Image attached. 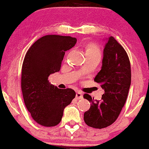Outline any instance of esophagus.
<instances>
[{
	"label": "esophagus",
	"mask_w": 149,
	"mask_h": 149,
	"mask_svg": "<svg viewBox=\"0 0 149 149\" xmlns=\"http://www.w3.org/2000/svg\"><path fill=\"white\" fill-rule=\"evenodd\" d=\"M76 98L77 100H81V99H83V94H82L80 92H77Z\"/></svg>",
	"instance_id": "obj_1"
}]
</instances>
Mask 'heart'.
<instances>
[{
	"label": "heart",
	"instance_id": "heart-1",
	"mask_svg": "<svg viewBox=\"0 0 149 149\" xmlns=\"http://www.w3.org/2000/svg\"><path fill=\"white\" fill-rule=\"evenodd\" d=\"M85 49H86V55H100L101 54L100 46L95 42H90L87 44Z\"/></svg>",
	"mask_w": 149,
	"mask_h": 149
}]
</instances>
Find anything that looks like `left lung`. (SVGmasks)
Listing matches in <instances>:
<instances>
[{
	"instance_id": "obj_1",
	"label": "left lung",
	"mask_w": 149,
	"mask_h": 149,
	"mask_svg": "<svg viewBox=\"0 0 149 149\" xmlns=\"http://www.w3.org/2000/svg\"><path fill=\"white\" fill-rule=\"evenodd\" d=\"M104 90L100 101L88 94L83 97L91 102L85 112V123L96 129L107 127L113 123L120 113L127 100L131 84V66L129 57L113 36L109 38L104 49L102 69L95 78Z\"/></svg>"
}]
</instances>
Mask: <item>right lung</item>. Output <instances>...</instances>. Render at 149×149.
<instances>
[{
	"instance_id": "obj_1",
	"label": "right lung",
	"mask_w": 149,
	"mask_h": 149,
	"mask_svg": "<svg viewBox=\"0 0 149 149\" xmlns=\"http://www.w3.org/2000/svg\"><path fill=\"white\" fill-rule=\"evenodd\" d=\"M76 41L71 36L47 35L34 42L25 55L21 80L24 101L33 119L42 126L59 124L64 108L76 97L72 89H59L50 84L48 77L59 71L65 52Z\"/></svg>"
}]
</instances>
